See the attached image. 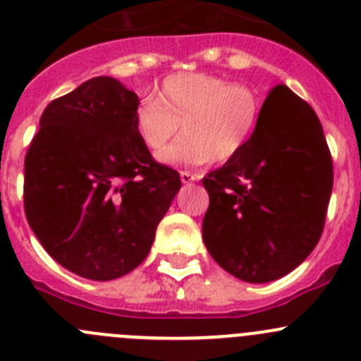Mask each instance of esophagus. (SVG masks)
Returning a JSON list of instances; mask_svg holds the SVG:
<instances>
[{
  "label": "esophagus",
  "instance_id": "esophagus-1",
  "mask_svg": "<svg viewBox=\"0 0 361 361\" xmlns=\"http://www.w3.org/2000/svg\"><path fill=\"white\" fill-rule=\"evenodd\" d=\"M180 178L183 183H192V181H197L199 180V174L190 173V171H181Z\"/></svg>",
  "mask_w": 361,
  "mask_h": 361
}]
</instances>
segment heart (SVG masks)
Wrapping results in <instances>:
<instances>
[{
    "label": "heart",
    "mask_w": 361,
    "mask_h": 361,
    "mask_svg": "<svg viewBox=\"0 0 361 361\" xmlns=\"http://www.w3.org/2000/svg\"><path fill=\"white\" fill-rule=\"evenodd\" d=\"M262 103L248 83L207 73L166 76L157 99L145 97L136 108L137 136L150 150H160L181 123L183 136L159 154L171 166L228 162L245 152L258 129Z\"/></svg>",
    "instance_id": "obj_1"
}]
</instances>
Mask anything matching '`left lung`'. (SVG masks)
Returning <instances> with one entry per match:
<instances>
[{
    "instance_id": "left-lung-1",
    "label": "left lung",
    "mask_w": 361,
    "mask_h": 361,
    "mask_svg": "<svg viewBox=\"0 0 361 361\" xmlns=\"http://www.w3.org/2000/svg\"><path fill=\"white\" fill-rule=\"evenodd\" d=\"M202 238L220 267L248 283L292 272L322 238L334 164L314 110L272 87L243 154L202 178Z\"/></svg>"
}]
</instances>
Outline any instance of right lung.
<instances>
[{
	"label": "right lung",
	"instance_id": "obj_1",
	"mask_svg": "<svg viewBox=\"0 0 361 361\" xmlns=\"http://www.w3.org/2000/svg\"><path fill=\"white\" fill-rule=\"evenodd\" d=\"M136 94L111 76L54 99L24 160V211L47 253L82 278L110 281L150 253L181 187L137 136Z\"/></svg>",
	"mask_w": 361,
	"mask_h": 361
}]
</instances>
